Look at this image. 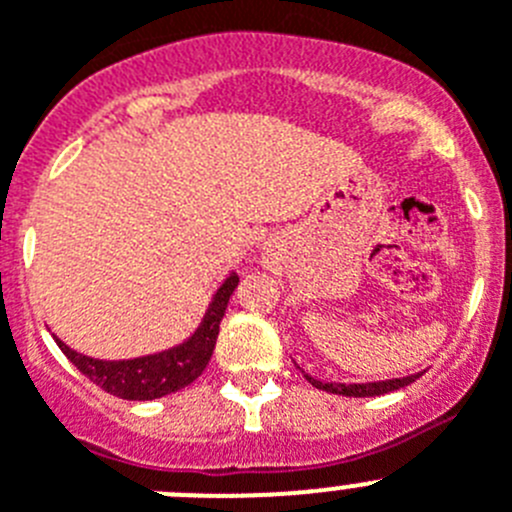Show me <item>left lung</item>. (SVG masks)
Returning <instances> with one entry per match:
<instances>
[{
	"mask_svg": "<svg viewBox=\"0 0 512 512\" xmlns=\"http://www.w3.org/2000/svg\"><path fill=\"white\" fill-rule=\"evenodd\" d=\"M305 374V371H303ZM424 374V371H422ZM422 374H412V376H401V379H386V381H369V384H326V381H318L313 376L305 374V379L315 386V389H323L328 394H341V396H381V394H389V391L396 389H404V386L414 384Z\"/></svg>",
	"mask_w": 512,
	"mask_h": 512,
	"instance_id": "8db88e82",
	"label": "left lung"
}]
</instances>
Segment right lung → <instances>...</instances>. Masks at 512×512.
Listing matches in <instances>:
<instances>
[{
	"mask_svg": "<svg viewBox=\"0 0 512 512\" xmlns=\"http://www.w3.org/2000/svg\"><path fill=\"white\" fill-rule=\"evenodd\" d=\"M237 283H240L237 272H229V278L214 293L197 331L191 333L184 343L166 348V351L148 353V356L138 358H123V361H103V358L73 351L57 336L55 343L70 358V364L78 366L80 374L88 376L95 386H100L108 394L128 401L161 399V396L174 394V391L189 386L207 369L219 336V323H222L229 295L234 293Z\"/></svg>",
	"mask_w": 512,
	"mask_h": 512,
	"instance_id": "1",
	"label": "right lung"
}]
</instances>
